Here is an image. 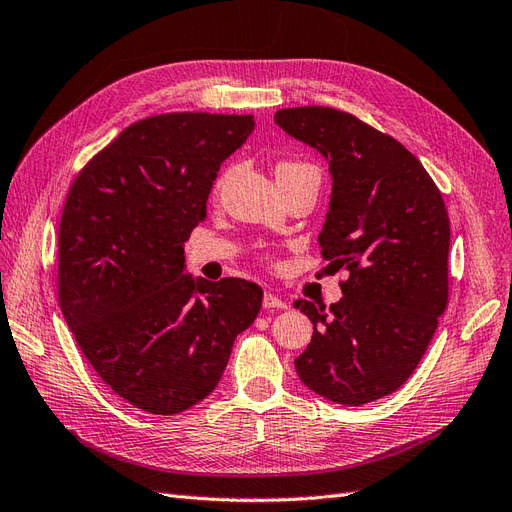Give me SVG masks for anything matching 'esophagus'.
<instances>
[{"label": "esophagus", "mask_w": 512, "mask_h": 512, "mask_svg": "<svg viewBox=\"0 0 512 512\" xmlns=\"http://www.w3.org/2000/svg\"><path fill=\"white\" fill-rule=\"evenodd\" d=\"M262 305H265V309H284L286 301L280 297V294H275L271 290H265V297H262Z\"/></svg>", "instance_id": "1"}]
</instances>
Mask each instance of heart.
<instances>
[{"label": "heart", "mask_w": 512, "mask_h": 512, "mask_svg": "<svg viewBox=\"0 0 512 512\" xmlns=\"http://www.w3.org/2000/svg\"><path fill=\"white\" fill-rule=\"evenodd\" d=\"M301 173L318 175V170L312 164H305V162H280L275 166V177H292Z\"/></svg>", "instance_id": "heart-1"}]
</instances>
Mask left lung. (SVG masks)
<instances>
[{
	"label": "left lung",
	"mask_w": 512,
	"mask_h": 512,
	"mask_svg": "<svg viewBox=\"0 0 512 512\" xmlns=\"http://www.w3.org/2000/svg\"><path fill=\"white\" fill-rule=\"evenodd\" d=\"M275 123L329 162L333 190L318 241L329 267L350 273L329 312L294 301L314 324L294 367L324 399L363 406L412 376L446 309L444 200L404 145L350 113L297 106L277 111Z\"/></svg>",
	"instance_id": "1"
}]
</instances>
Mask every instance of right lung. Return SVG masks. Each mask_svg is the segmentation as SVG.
I'll use <instances>...</instances> for the list:
<instances>
[{"instance_id":"1","label":"right lung","mask_w":512,"mask_h":512,"mask_svg":"<svg viewBox=\"0 0 512 512\" xmlns=\"http://www.w3.org/2000/svg\"><path fill=\"white\" fill-rule=\"evenodd\" d=\"M252 115L136 121L74 179L59 222V305L104 384L149 414H179L218 386L262 290L183 275L222 162Z\"/></svg>"}]
</instances>
